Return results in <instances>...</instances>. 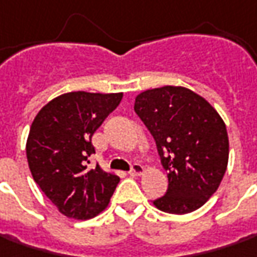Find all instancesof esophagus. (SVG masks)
I'll use <instances>...</instances> for the list:
<instances>
[{
	"label": "esophagus",
	"mask_w": 257,
	"mask_h": 257,
	"mask_svg": "<svg viewBox=\"0 0 257 257\" xmlns=\"http://www.w3.org/2000/svg\"><path fill=\"white\" fill-rule=\"evenodd\" d=\"M142 172H144V166L141 164H134L131 166L129 175H141Z\"/></svg>",
	"instance_id": "34e87169"
}]
</instances>
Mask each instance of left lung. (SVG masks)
<instances>
[{
  "label": "left lung",
  "mask_w": 257,
  "mask_h": 257,
  "mask_svg": "<svg viewBox=\"0 0 257 257\" xmlns=\"http://www.w3.org/2000/svg\"><path fill=\"white\" fill-rule=\"evenodd\" d=\"M134 109L155 139L161 164L168 171V190L154 205L175 215L199 209L226 172L225 122L205 98L182 86L139 93Z\"/></svg>",
  "instance_id": "8db88e82"
}]
</instances>
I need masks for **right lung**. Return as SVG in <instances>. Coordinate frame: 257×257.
Wrapping results in <instances>:
<instances>
[{
    "instance_id": "add662e5",
    "label": "right lung",
    "mask_w": 257,
    "mask_h": 257,
    "mask_svg": "<svg viewBox=\"0 0 257 257\" xmlns=\"http://www.w3.org/2000/svg\"><path fill=\"white\" fill-rule=\"evenodd\" d=\"M122 93L68 92L48 102L35 116L27 141L34 181L61 213L91 219L108 206L119 182L96 165L92 135L116 109Z\"/></svg>"
}]
</instances>
